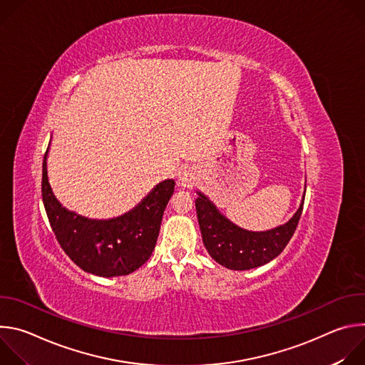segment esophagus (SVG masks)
Segmentation results:
<instances>
[{
  "label": "esophagus",
  "instance_id": "esophagus-1",
  "mask_svg": "<svg viewBox=\"0 0 365 365\" xmlns=\"http://www.w3.org/2000/svg\"><path fill=\"white\" fill-rule=\"evenodd\" d=\"M196 179H197V178H196V173H195L193 170H190V169H186V170H183V172L179 173L178 182H179V185H180L182 187H192V186L195 185Z\"/></svg>",
  "mask_w": 365,
  "mask_h": 365
}]
</instances>
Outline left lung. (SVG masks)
I'll return each instance as SVG.
<instances>
[{
  "instance_id": "left-lung-1",
  "label": "left lung",
  "mask_w": 365,
  "mask_h": 365,
  "mask_svg": "<svg viewBox=\"0 0 365 365\" xmlns=\"http://www.w3.org/2000/svg\"><path fill=\"white\" fill-rule=\"evenodd\" d=\"M197 195L195 205L203 245L217 263L231 270H250L276 258L293 237L304 202L303 197L297 212L284 225L252 232L232 224L203 193Z\"/></svg>"
}]
</instances>
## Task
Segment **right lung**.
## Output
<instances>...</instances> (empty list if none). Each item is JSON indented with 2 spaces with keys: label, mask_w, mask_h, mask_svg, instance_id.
<instances>
[{
  "label": "right lung",
  "mask_w": 365,
  "mask_h": 365,
  "mask_svg": "<svg viewBox=\"0 0 365 365\" xmlns=\"http://www.w3.org/2000/svg\"><path fill=\"white\" fill-rule=\"evenodd\" d=\"M47 151L43 159L41 196L50 227L68 257L83 272L101 277L125 276L141 267L155 247L175 180L159 183L133 211L118 218L88 220L68 211L51 192Z\"/></svg>",
  "instance_id": "add662e5"
}]
</instances>
